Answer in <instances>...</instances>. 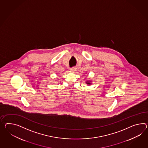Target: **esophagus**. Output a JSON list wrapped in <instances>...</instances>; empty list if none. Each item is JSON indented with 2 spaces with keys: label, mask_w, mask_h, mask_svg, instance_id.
<instances>
[{
  "label": "esophagus",
  "mask_w": 148,
  "mask_h": 148,
  "mask_svg": "<svg viewBox=\"0 0 148 148\" xmlns=\"http://www.w3.org/2000/svg\"><path fill=\"white\" fill-rule=\"evenodd\" d=\"M76 69H77V68L76 67H73V68H71V69H70V71H71V72H75L76 71Z\"/></svg>",
  "instance_id": "34e87169"
}]
</instances>
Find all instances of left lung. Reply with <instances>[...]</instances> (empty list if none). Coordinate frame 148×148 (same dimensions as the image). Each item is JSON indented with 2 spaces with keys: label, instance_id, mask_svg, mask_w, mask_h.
Masks as SVG:
<instances>
[{
  "label": "left lung",
  "instance_id": "8db88e82",
  "mask_svg": "<svg viewBox=\"0 0 148 148\" xmlns=\"http://www.w3.org/2000/svg\"><path fill=\"white\" fill-rule=\"evenodd\" d=\"M86 83L88 85H90V84H92V81H90V80H87V81L86 82Z\"/></svg>",
  "mask_w": 148,
  "mask_h": 148
}]
</instances>
